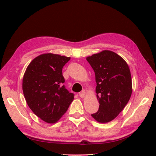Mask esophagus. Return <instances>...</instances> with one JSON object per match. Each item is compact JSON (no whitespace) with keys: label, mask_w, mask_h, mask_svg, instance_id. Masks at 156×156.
<instances>
[{"label":"esophagus","mask_w":156,"mask_h":156,"mask_svg":"<svg viewBox=\"0 0 156 156\" xmlns=\"http://www.w3.org/2000/svg\"><path fill=\"white\" fill-rule=\"evenodd\" d=\"M85 93H86L85 90H83L82 92H80V93L79 94V96H80V97H81V98H84L85 97Z\"/></svg>","instance_id":"1"}]
</instances>
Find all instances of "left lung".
Wrapping results in <instances>:
<instances>
[{
	"instance_id": "left-lung-1",
	"label": "left lung",
	"mask_w": 156,
	"mask_h": 156,
	"mask_svg": "<svg viewBox=\"0 0 156 156\" xmlns=\"http://www.w3.org/2000/svg\"><path fill=\"white\" fill-rule=\"evenodd\" d=\"M87 60L95 73L96 93L100 104L92 117L101 123L108 122L117 117L131 98L130 69L123 58L110 50L88 56Z\"/></svg>"
}]
</instances>
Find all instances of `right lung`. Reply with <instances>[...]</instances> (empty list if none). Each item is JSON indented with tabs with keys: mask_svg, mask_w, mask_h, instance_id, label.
Wrapping results in <instances>:
<instances>
[{
	"mask_svg": "<svg viewBox=\"0 0 156 156\" xmlns=\"http://www.w3.org/2000/svg\"><path fill=\"white\" fill-rule=\"evenodd\" d=\"M70 57L47 53L30 62L23 78L26 102L35 115L48 123H55L74 100L63 84L62 68Z\"/></svg>",
	"mask_w": 156,
	"mask_h": 156,
	"instance_id": "add662e5",
	"label": "right lung"
}]
</instances>
